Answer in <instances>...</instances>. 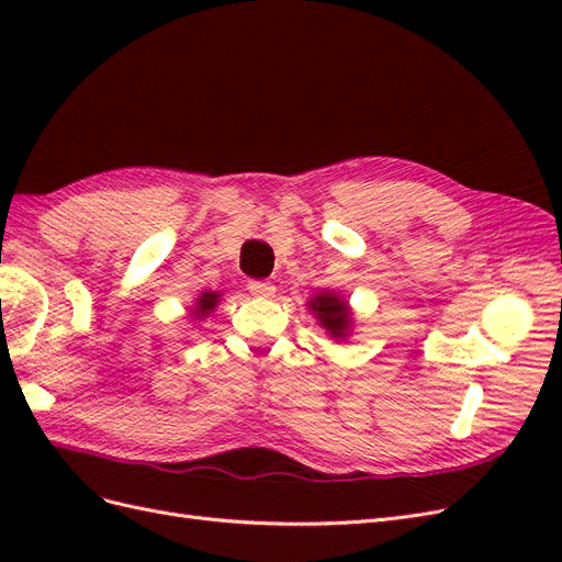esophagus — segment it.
<instances>
[{
  "label": "esophagus",
  "mask_w": 562,
  "mask_h": 562,
  "mask_svg": "<svg viewBox=\"0 0 562 562\" xmlns=\"http://www.w3.org/2000/svg\"><path fill=\"white\" fill-rule=\"evenodd\" d=\"M248 291L252 295H258V297H271V295H274L277 288L271 281H248Z\"/></svg>",
  "instance_id": "34e87169"
}]
</instances>
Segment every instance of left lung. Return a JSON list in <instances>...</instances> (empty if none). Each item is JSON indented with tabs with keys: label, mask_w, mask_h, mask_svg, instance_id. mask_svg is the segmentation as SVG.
I'll return each instance as SVG.
<instances>
[{
	"label": "left lung",
	"mask_w": 562,
	"mask_h": 562,
	"mask_svg": "<svg viewBox=\"0 0 562 562\" xmlns=\"http://www.w3.org/2000/svg\"><path fill=\"white\" fill-rule=\"evenodd\" d=\"M310 307L312 312H316L321 326L326 328L333 337H347L351 316L345 300H339L337 295H330V293H323L310 302Z\"/></svg>",
	"instance_id": "left-lung-1"
}]
</instances>
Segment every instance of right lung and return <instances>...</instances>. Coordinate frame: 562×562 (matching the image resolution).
I'll use <instances>...</instances> for the list:
<instances>
[{
    "mask_svg": "<svg viewBox=\"0 0 562 562\" xmlns=\"http://www.w3.org/2000/svg\"><path fill=\"white\" fill-rule=\"evenodd\" d=\"M217 293H203L199 300H196V310L192 312L194 314V318H203V316H206L213 307H215V304H217Z\"/></svg>",
    "mask_w": 562,
    "mask_h": 562,
    "instance_id": "add662e5",
    "label": "right lung"
}]
</instances>
